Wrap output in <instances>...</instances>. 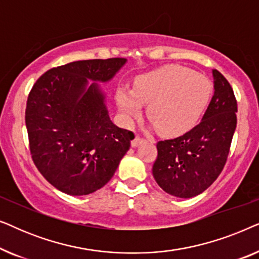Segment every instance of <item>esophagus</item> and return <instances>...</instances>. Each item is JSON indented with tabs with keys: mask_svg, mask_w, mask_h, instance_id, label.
Masks as SVG:
<instances>
[{
	"mask_svg": "<svg viewBox=\"0 0 259 259\" xmlns=\"http://www.w3.org/2000/svg\"><path fill=\"white\" fill-rule=\"evenodd\" d=\"M144 141L145 140L143 139V138H140L139 136H134L132 141H131V145H132V147H137V146H139L141 143H144Z\"/></svg>",
	"mask_w": 259,
	"mask_h": 259,
	"instance_id": "1",
	"label": "esophagus"
}]
</instances>
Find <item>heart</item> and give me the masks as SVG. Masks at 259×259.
<instances>
[{"mask_svg": "<svg viewBox=\"0 0 259 259\" xmlns=\"http://www.w3.org/2000/svg\"><path fill=\"white\" fill-rule=\"evenodd\" d=\"M212 82L203 74L179 65H167L137 76L133 90L120 87L115 100L125 121L130 122L148 104L152 127L162 136L178 137L199 121L210 101Z\"/></svg>", "mask_w": 259, "mask_h": 259, "instance_id": "b5f03b06", "label": "heart"}]
</instances>
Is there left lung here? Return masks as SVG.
Returning a JSON list of instances; mask_svg holds the SVG:
<instances>
[{"mask_svg": "<svg viewBox=\"0 0 259 259\" xmlns=\"http://www.w3.org/2000/svg\"><path fill=\"white\" fill-rule=\"evenodd\" d=\"M214 93L201 121L190 132L157 144L152 173L166 193L192 198L210 187L228 159L237 126V101L232 87L212 70Z\"/></svg>", "mask_w": 259, "mask_h": 259, "instance_id": "8db88e82", "label": "left lung"}]
</instances>
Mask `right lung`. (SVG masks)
<instances>
[{
	"mask_svg": "<svg viewBox=\"0 0 259 259\" xmlns=\"http://www.w3.org/2000/svg\"><path fill=\"white\" fill-rule=\"evenodd\" d=\"M126 62L74 61L49 69L31 88L26 108L31 158L63 193L86 196L101 189L130 150L134 134L112 122L98 83L111 81Z\"/></svg>",
	"mask_w": 259,
	"mask_h": 259,
	"instance_id": "1",
	"label": "right lung"
}]
</instances>
